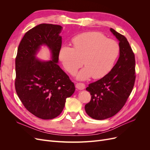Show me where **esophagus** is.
<instances>
[{
  "label": "esophagus",
  "instance_id": "34e87169",
  "mask_svg": "<svg viewBox=\"0 0 150 150\" xmlns=\"http://www.w3.org/2000/svg\"><path fill=\"white\" fill-rule=\"evenodd\" d=\"M76 88L79 90L84 89L85 88V84L82 83H78L76 84Z\"/></svg>",
  "mask_w": 150,
  "mask_h": 150
}]
</instances>
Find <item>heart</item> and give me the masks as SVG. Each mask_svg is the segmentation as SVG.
I'll use <instances>...</instances> for the list:
<instances>
[{
    "label": "heart",
    "instance_id": "1",
    "mask_svg": "<svg viewBox=\"0 0 150 150\" xmlns=\"http://www.w3.org/2000/svg\"><path fill=\"white\" fill-rule=\"evenodd\" d=\"M72 48L61 47L59 58L72 75L76 74L84 62L86 67L77 76L80 80L88 79L91 76L99 79L107 75L114 67L120 51L116 40L107 38L99 32L80 34L72 39Z\"/></svg>",
    "mask_w": 150,
    "mask_h": 150
}]
</instances>
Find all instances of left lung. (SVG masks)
I'll use <instances>...</instances> for the list:
<instances>
[{
	"mask_svg": "<svg viewBox=\"0 0 150 150\" xmlns=\"http://www.w3.org/2000/svg\"><path fill=\"white\" fill-rule=\"evenodd\" d=\"M120 41V57L112 70L101 79L89 84L86 90L91 96L85 105L86 113L98 120L111 117L124 106L135 82L134 54L127 39L111 28Z\"/></svg>",
	"mask_w": 150,
	"mask_h": 150,
	"instance_id": "8db88e82",
	"label": "left lung"
}]
</instances>
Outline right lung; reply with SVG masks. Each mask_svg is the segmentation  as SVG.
<instances>
[{
  "label": "right lung",
  "instance_id": "1",
  "mask_svg": "<svg viewBox=\"0 0 150 150\" xmlns=\"http://www.w3.org/2000/svg\"><path fill=\"white\" fill-rule=\"evenodd\" d=\"M62 27L40 24L28 30L19 45L16 57L15 88L24 107L40 119L59 115L67 98L75 91L74 84L57 65ZM47 45L53 59L40 62L35 57L40 46Z\"/></svg>",
  "mask_w": 150,
  "mask_h": 150
}]
</instances>
